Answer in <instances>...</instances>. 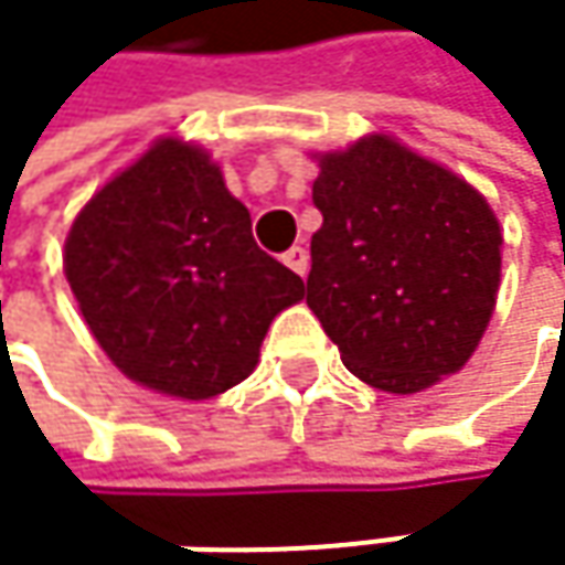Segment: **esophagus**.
Instances as JSON below:
<instances>
[{
    "label": "esophagus",
    "instance_id": "34e87169",
    "mask_svg": "<svg viewBox=\"0 0 565 565\" xmlns=\"http://www.w3.org/2000/svg\"><path fill=\"white\" fill-rule=\"evenodd\" d=\"M284 265H287V268H290L294 275H300V278H303V275L310 271V255H307V248L294 245V248H290V252L284 255Z\"/></svg>",
    "mask_w": 565,
    "mask_h": 565
}]
</instances>
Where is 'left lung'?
I'll use <instances>...</instances> for the list:
<instances>
[{
	"mask_svg": "<svg viewBox=\"0 0 565 565\" xmlns=\"http://www.w3.org/2000/svg\"><path fill=\"white\" fill-rule=\"evenodd\" d=\"M307 307L383 393L458 373L494 313L501 225L478 189L376 134L320 157Z\"/></svg>",
	"mask_w": 565,
	"mask_h": 565,
	"instance_id": "1",
	"label": "left lung"
}]
</instances>
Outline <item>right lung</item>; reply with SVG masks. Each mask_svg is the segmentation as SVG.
Segmentation results:
<instances>
[{"mask_svg": "<svg viewBox=\"0 0 565 565\" xmlns=\"http://www.w3.org/2000/svg\"><path fill=\"white\" fill-rule=\"evenodd\" d=\"M64 275L114 366L175 398L238 386L271 320L303 297L255 245L222 170L182 140H160L81 209Z\"/></svg>", "mask_w": 565, "mask_h": 565, "instance_id": "obj_1", "label": "right lung"}]
</instances>
